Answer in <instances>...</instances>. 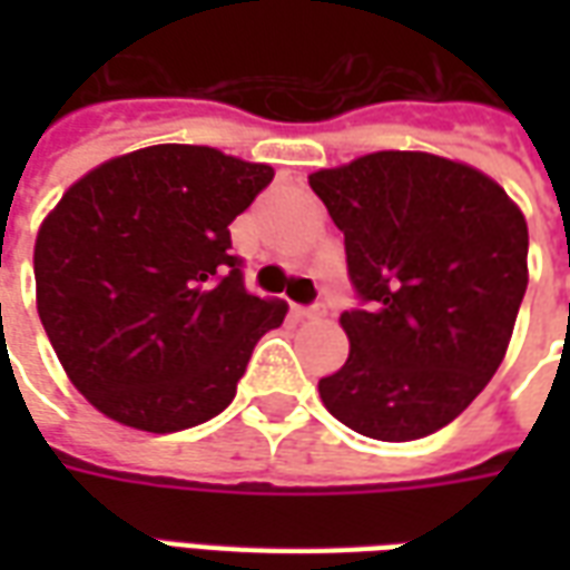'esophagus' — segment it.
Masks as SVG:
<instances>
[{"mask_svg": "<svg viewBox=\"0 0 570 570\" xmlns=\"http://www.w3.org/2000/svg\"><path fill=\"white\" fill-rule=\"evenodd\" d=\"M296 317L298 321H314V317H323V314H326V311L321 308V305H314V308H302V305H296Z\"/></svg>", "mask_w": 570, "mask_h": 570, "instance_id": "obj_1", "label": "esophagus"}]
</instances>
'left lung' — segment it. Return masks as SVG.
I'll return each instance as SVG.
<instances>
[{"instance_id": "8db88e82", "label": "left lung", "mask_w": 570, "mask_h": 570, "mask_svg": "<svg viewBox=\"0 0 570 570\" xmlns=\"http://www.w3.org/2000/svg\"><path fill=\"white\" fill-rule=\"evenodd\" d=\"M345 235L366 311H345L330 415L363 436L421 440L501 366L528 286V225L491 176L430 151H372L308 176Z\"/></svg>"}]
</instances>
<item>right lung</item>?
Listing matches in <instances>:
<instances>
[{"mask_svg":"<svg viewBox=\"0 0 570 570\" xmlns=\"http://www.w3.org/2000/svg\"><path fill=\"white\" fill-rule=\"evenodd\" d=\"M268 164L161 142L97 164L42 219L36 308L60 366L106 419L174 433L219 415L286 302L244 289L228 225Z\"/></svg>","mask_w":570,"mask_h":570,"instance_id":"right-lung-1","label":"right lung"}]
</instances>
